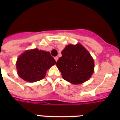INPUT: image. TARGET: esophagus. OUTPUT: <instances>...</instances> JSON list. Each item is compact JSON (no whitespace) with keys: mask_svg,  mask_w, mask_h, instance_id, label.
<instances>
[{"mask_svg":"<svg viewBox=\"0 0 120 120\" xmlns=\"http://www.w3.org/2000/svg\"><path fill=\"white\" fill-rule=\"evenodd\" d=\"M54 58H55V61H56V62H57V60H58V56H55Z\"/></svg>","mask_w":120,"mask_h":120,"instance_id":"1","label":"esophagus"}]
</instances>
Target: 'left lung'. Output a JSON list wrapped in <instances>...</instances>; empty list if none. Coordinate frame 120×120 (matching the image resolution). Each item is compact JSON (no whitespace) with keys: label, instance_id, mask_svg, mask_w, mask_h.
Masks as SVG:
<instances>
[{"label":"left lung","instance_id":"1","mask_svg":"<svg viewBox=\"0 0 120 120\" xmlns=\"http://www.w3.org/2000/svg\"><path fill=\"white\" fill-rule=\"evenodd\" d=\"M62 55L56 65L64 80L77 85L91 77L94 71V61L81 44L67 45Z\"/></svg>","mask_w":120,"mask_h":120}]
</instances>
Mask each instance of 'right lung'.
Listing matches in <instances>:
<instances>
[{
	"instance_id": "add662e5",
	"label": "right lung",
	"mask_w": 120,
	"mask_h": 120,
	"mask_svg": "<svg viewBox=\"0 0 120 120\" xmlns=\"http://www.w3.org/2000/svg\"><path fill=\"white\" fill-rule=\"evenodd\" d=\"M56 64L50 53L35 49L26 51L18 58L16 67L19 77L29 82L41 80L46 71Z\"/></svg>"
}]
</instances>
